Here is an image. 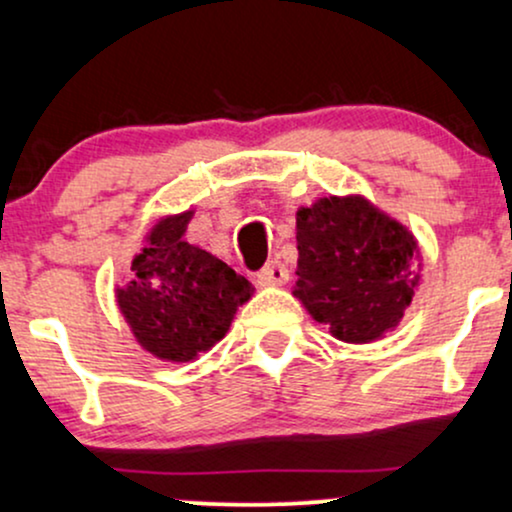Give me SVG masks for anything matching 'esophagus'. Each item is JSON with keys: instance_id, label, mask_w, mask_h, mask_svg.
<instances>
[{"instance_id": "obj_1", "label": "esophagus", "mask_w": 512, "mask_h": 512, "mask_svg": "<svg viewBox=\"0 0 512 512\" xmlns=\"http://www.w3.org/2000/svg\"><path fill=\"white\" fill-rule=\"evenodd\" d=\"M289 281V267L281 260H269L264 267L257 272V284H284Z\"/></svg>"}]
</instances>
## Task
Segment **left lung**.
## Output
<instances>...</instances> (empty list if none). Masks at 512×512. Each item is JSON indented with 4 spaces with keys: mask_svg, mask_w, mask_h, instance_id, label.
I'll return each mask as SVG.
<instances>
[{
    "mask_svg": "<svg viewBox=\"0 0 512 512\" xmlns=\"http://www.w3.org/2000/svg\"><path fill=\"white\" fill-rule=\"evenodd\" d=\"M301 298L342 342L368 344L395 330L414 298L419 248L404 226L363 197L317 199L296 216Z\"/></svg>",
    "mask_w": 512,
    "mask_h": 512,
    "instance_id": "obj_1",
    "label": "left lung"
}]
</instances>
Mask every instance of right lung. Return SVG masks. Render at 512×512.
<instances>
[{
    "label": "right lung",
    "mask_w": 512,
    "mask_h": 512,
    "mask_svg": "<svg viewBox=\"0 0 512 512\" xmlns=\"http://www.w3.org/2000/svg\"><path fill=\"white\" fill-rule=\"evenodd\" d=\"M192 211L151 228L134 279L117 289V303L146 351L185 363L209 351L231 327L238 305L252 296L245 276L211 252L187 243Z\"/></svg>",
    "instance_id": "1"
}]
</instances>
